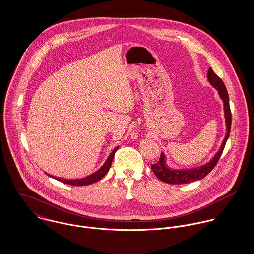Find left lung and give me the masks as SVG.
<instances>
[{
  "label": "left lung",
  "instance_id": "left-lung-1",
  "mask_svg": "<svg viewBox=\"0 0 254 254\" xmlns=\"http://www.w3.org/2000/svg\"><path fill=\"white\" fill-rule=\"evenodd\" d=\"M207 78L209 80V83L214 88L217 89L218 93L224 102V110H225L226 125H227V134L224 139V142L220 147V150L215 154V156L209 163H207L206 165L201 166L199 168H194V169H190V170H170L169 168H167L165 166V164H164L165 157H164V154L161 153L159 161H157L154 164H151L152 172L161 181L168 183V184L177 185V184H188L190 182L200 180V179L204 178L206 175H208L212 171V169L216 166L218 160L224 150L226 142L230 136L231 123H232V113H231L230 104H229V96H228V92H227L224 82L222 81V79L219 76L214 73L211 67L208 69Z\"/></svg>",
  "mask_w": 254,
  "mask_h": 254
}]
</instances>
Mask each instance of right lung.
Masks as SVG:
<instances>
[{"mask_svg": "<svg viewBox=\"0 0 254 254\" xmlns=\"http://www.w3.org/2000/svg\"><path fill=\"white\" fill-rule=\"evenodd\" d=\"M118 147H115L112 152L110 153V155L108 158V160L106 161V163L104 164V166L98 170L97 172H95L94 174L86 177V178H83V179H78V180H67V179H62V178H56L52 175H49L50 177H53V178H56L58 181L62 182V183H64V184H68V185H72V186H85V185H90V184H93L95 182H98L99 180H101L108 172H109V168H110V165H111V162L113 160V156H114V153L115 151L117 150Z\"/></svg>", "mask_w": 254, "mask_h": 254, "instance_id": "add662e5", "label": "right lung"}]
</instances>
